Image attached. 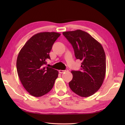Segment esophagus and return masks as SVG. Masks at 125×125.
Wrapping results in <instances>:
<instances>
[{
  "mask_svg": "<svg viewBox=\"0 0 125 125\" xmlns=\"http://www.w3.org/2000/svg\"><path fill=\"white\" fill-rule=\"evenodd\" d=\"M58 71H59V73H64V72H66V71H68V69H66L65 70H58Z\"/></svg>",
  "mask_w": 125,
  "mask_h": 125,
  "instance_id": "34e87169",
  "label": "esophagus"
}]
</instances>
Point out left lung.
Instances as JSON below:
<instances>
[{
	"instance_id": "1",
	"label": "left lung",
	"mask_w": 125,
	"mask_h": 125,
	"mask_svg": "<svg viewBox=\"0 0 125 125\" xmlns=\"http://www.w3.org/2000/svg\"><path fill=\"white\" fill-rule=\"evenodd\" d=\"M73 46L77 59L82 61L81 71H71V90L81 97L95 94L102 85L106 73V56L99 42L80 30L63 33Z\"/></svg>"
}]
</instances>
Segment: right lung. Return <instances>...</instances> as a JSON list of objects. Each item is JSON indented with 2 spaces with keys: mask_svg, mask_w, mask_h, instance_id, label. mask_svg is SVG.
I'll return each mask as SVG.
<instances>
[{
  "mask_svg": "<svg viewBox=\"0 0 125 125\" xmlns=\"http://www.w3.org/2000/svg\"><path fill=\"white\" fill-rule=\"evenodd\" d=\"M61 34L41 32L36 34L26 42L19 53L17 73L23 86L34 97L47 94L52 88L58 71L46 67L49 52Z\"/></svg>",
  "mask_w": 125,
  "mask_h": 125,
  "instance_id": "1",
  "label": "right lung"
}]
</instances>
